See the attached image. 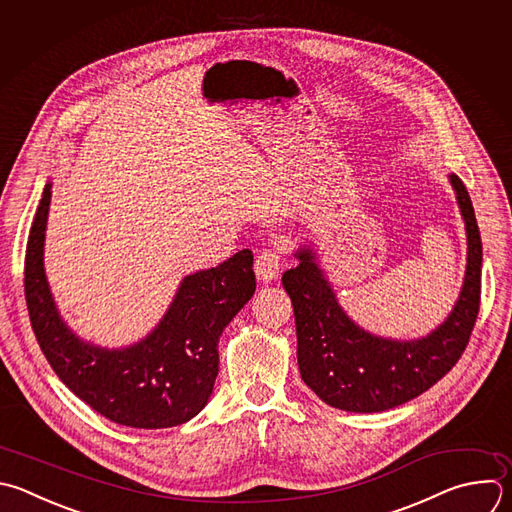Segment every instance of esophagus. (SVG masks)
Instances as JSON below:
<instances>
[{
    "label": "esophagus",
    "instance_id": "esophagus-1",
    "mask_svg": "<svg viewBox=\"0 0 512 512\" xmlns=\"http://www.w3.org/2000/svg\"><path fill=\"white\" fill-rule=\"evenodd\" d=\"M281 271V257L277 251H263L257 261H255V275L261 283H271L273 279L279 277Z\"/></svg>",
    "mask_w": 512,
    "mask_h": 512
}]
</instances>
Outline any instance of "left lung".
I'll return each mask as SVG.
<instances>
[{"label": "left lung", "instance_id": "obj_1", "mask_svg": "<svg viewBox=\"0 0 512 512\" xmlns=\"http://www.w3.org/2000/svg\"><path fill=\"white\" fill-rule=\"evenodd\" d=\"M448 181L466 229V271L452 311L422 337H382L358 325L339 305L317 245L305 241L295 249L299 265L281 283L295 313L297 364L301 380L327 406L360 414L392 410L432 388L462 356L478 315L482 243L464 183L456 175Z\"/></svg>", "mask_w": 512, "mask_h": 512}]
</instances>
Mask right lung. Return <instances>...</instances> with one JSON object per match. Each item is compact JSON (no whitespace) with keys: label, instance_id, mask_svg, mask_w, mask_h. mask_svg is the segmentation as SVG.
Wrapping results in <instances>:
<instances>
[{"label":"right lung","instance_id":"obj_1","mask_svg":"<svg viewBox=\"0 0 512 512\" xmlns=\"http://www.w3.org/2000/svg\"><path fill=\"white\" fill-rule=\"evenodd\" d=\"M52 201L46 183L26 249V303L38 344L58 378L92 410L130 428H170L195 418L219 374V337L255 293L253 253L243 249L183 277L160 321L140 342L104 348L86 342L60 315L44 245Z\"/></svg>","mask_w":512,"mask_h":512}]
</instances>
